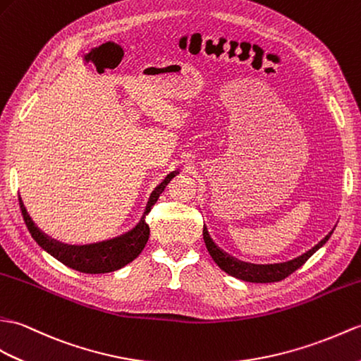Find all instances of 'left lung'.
Instances as JSON below:
<instances>
[{"mask_svg":"<svg viewBox=\"0 0 361 361\" xmlns=\"http://www.w3.org/2000/svg\"><path fill=\"white\" fill-rule=\"evenodd\" d=\"M331 233H329V235H326L311 250H307L306 254H303L295 259H292V262L281 263V264H264V266H262V264H249V263H245V262H240V259L223 252V250L212 241L207 229L203 228V237H204L206 247L209 250V254H211V257L214 258V262L220 266V269H223L226 274L235 276V279H240L243 281H250V283H274V281L284 280L292 272H295L298 267L303 266L307 262V259L311 258V255L315 252V250L320 249L324 245V243L329 240Z\"/></svg>","mask_w":361,"mask_h":361,"instance_id":"8db88e82","label":"left lung"}]
</instances>
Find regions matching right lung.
Returning a JSON list of instances; mask_svg holds the SVG:
<instances>
[{"label": "right lung", "instance_id": "add662e5", "mask_svg": "<svg viewBox=\"0 0 361 361\" xmlns=\"http://www.w3.org/2000/svg\"><path fill=\"white\" fill-rule=\"evenodd\" d=\"M175 173H171L160 186H158L154 194L150 195L149 204L146 209V214L135 229L121 235L118 238H112L106 243H98V245H89V246H67L63 243H58L52 238H49L46 233L41 232L35 223L32 221L26 207H24L23 200L20 198V207L24 223H26L30 235L33 237L38 245L44 250L55 257L58 262H61L71 269H75L82 274H107L118 271L126 264L133 262L145 249L146 243L149 240V224L146 223V215L150 212V209L157 203L158 197H160L167 183L171 181Z\"/></svg>", "mask_w": 361, "mask_h": 361}]
</instances>
